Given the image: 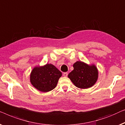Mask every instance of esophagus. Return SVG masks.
<instances>
[{
	"label": "esophagus",
	"mask_w": 125,
	"mask_h": 125,
	"mask_svg": "<svg viewBox=\"0 0 125 125\" xmlns=\"http://www.w3.org/2000/svg\"><path fill=\"white\" fill-rule=\"evenodd\" d=\"M63 76H64V77H67V75H68V73H63Z\"/></svg>",
	"instance_id": "esophagus-1"
}]
</instances>
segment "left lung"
Returning <instances> with one entry per match:
<instances>
[{
	"instance_id": "1",
	"label": "left lung",
	"mask_w": 125,
	"mask_h": 125,
	"mask_svg": "<svg viewBox=\"0 0 125 125\" xmlns=\"http://www.w3.org/2000/svg\"><path fill=\"white\" fill-rule=\"evenodd\" d=\"M73 67V70L68 75V78L76 87L89 88L97 82L98 71L94 64L89 65L82 61H77Z\"/></svg>"
}]
</instances>
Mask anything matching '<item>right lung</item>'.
<instances>
[{
	"label": "right lung",
	"mask_w": 125,
	"mask_h": 125,
	"mask_svg": "<svg viewBox=\"0 0 125 125\" xmlns=\"http://www.w3.org/2000/svg\"><path fill=\"white\" fill-rule=\"evenodd\" d=\"M62 73L52 64L33 68L30 75V82L34 88L42 92L55 88Z\"/></svg>",
	"instance_id": "obj_1"
}]
</instances>
